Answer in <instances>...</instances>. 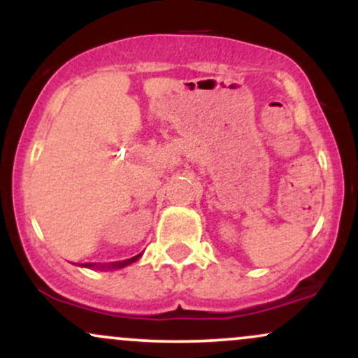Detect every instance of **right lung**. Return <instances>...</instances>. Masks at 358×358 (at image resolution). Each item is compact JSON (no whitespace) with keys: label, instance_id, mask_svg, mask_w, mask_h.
Here are the masks:
<instances>
[{"label":"right lung","instance_id":"1","mask_svg":"<svg viewBox=\"0 0 358 358\" xmlns=\"http://www.w3.org/2000/svg\"><path fill=\"white\" fill-rule=\"evenodd\" d=\"M139 257H141V254H138V256H134L131 259H126V261L109 262V264H96V262H85V264H82V266H84V268H96V269H121V268H126V266L133 264V262H136Z\"/></svg>","mask_w":358,"mask_h":358}]
</instances>
